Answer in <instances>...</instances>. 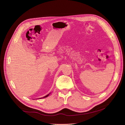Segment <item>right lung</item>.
Instances as JSON below:
<instances>
[{
	"instance_id": "add662e5",
	"label": "right lung",
	"mask_w": 125,
	"mask_h": 125,
	"mask_svg": "<svg viewBox=\"0 0 125 125\" xmlns=\"http://www.w3.org/2000/svg\"><path fill=\"white\" fill-rule=\"evenodd\" d=\"M49 94H48V95H47V96H44V97H43V98H45V97H48V96H49Z\"/></svg>"
}]
</instances>
